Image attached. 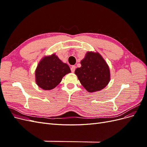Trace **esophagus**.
<instances>
[{
  "instance_id": "1",
  "label": "esophagus",
  "mask_w": 147,
  "mask_h": 147,
  "mask_svg": "<svg viewBox=\"0 0 147 147\" xmlns=\"http://www.w3.org/2000/svg\"><path fill=\"white\" fill-rule=\"evenodd\" d=\"M75 69H76V67H75V65H72V67H71V71H72V72H74L75 70Z\"/></svg>"
}]
</instances>
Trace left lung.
<instances>
[{
	"label": "left lung",
	"instance_id": "1",
	"mask_svg": "<svg viewBox=\"0 0 147 147\" xmlns=\"http://www.w3.org/2000/svg\"><path fill=\"white\" fill-rule=\"evenodd\" d=\"M80 64L82 66L76 69L75 74L88 92L100 91L109 84V67L98 52L88 51Z\"/></svg>",
	"mask_w": 147,
	"mask_h": 147
}]
</instances>
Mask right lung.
<instances>
[{"mask_svg": "<svg viewBox=\"0 0 147 147\" xmlns=\"http://www.w3.org/2000/svg\"><path fill=\"white\" fill-rule=\"evenodd\" d=\"M70 72L69 65L54 53L44 56L38 63L35 72V82L43 90H51L58 85L63 77Z\"/></svg>", "mask_w": 147, "mask_h": 147, "instance_id": "1", "label": "right lung"}]
</instances>
